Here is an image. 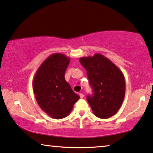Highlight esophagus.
<instances>
[{
	"mask_svg": "<svg viewBox=\"0 0 153 153\" xmlns=\"http://www.w3.org/2000/svg\"><path fill=\"white\" fill-rule=\"evenodd\" d=\"M79 97H80V98H83L84 97V94L83 93H79Z\"/></svg>",
	"mask_w": 153,
	"mask_h": 153,
	"instance_id": "obj_1",
	"label": "esophagus"
}]
</instances>
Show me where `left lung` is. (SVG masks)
I'll return each mask as SVG.
<instances>
[{
	"label": "left lung",
	"mask_w": 153,
	"mask_h": 153,
	"mask_svg": "<svg viewBox=\"0 0 153 153\" xmlns=\"http://www.w3.org/2000/svg\"><path fill=\"white\" fill-rule=\"evenodd\" d=\"M79 62L86 70L92 95L87 101L93 113L107 119L117 113L125 96L126 83L123 73L108 58L100 53L82 57Z\"/></svg>",
	"instance_id": "8db88e82"
}]
</instances>
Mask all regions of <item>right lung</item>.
<instances>
[{
    "label": "right lung",
    "instance_id": "1",
    "mask_svg": "<svg viewBox=\"0 0 153 153\" xmlns=\"http://www.w3.org/2000/svg\"><path fill=\"white\" fill-rule=\"evenodd\" d=\"M70 58L53 53L43 62L33 79V90L38 105L54 119L67 117L79 97L65 80Z\"/></svg>",
    "mask_w": 153,
    "mask_h": 153
}]
</instances>
